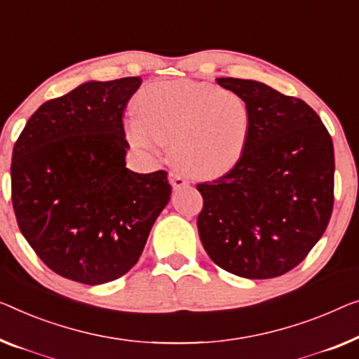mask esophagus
<instances>
[{"mask_svg":"<svg viewBox=\"0 0 359 359\" xmlns=\"http://www.w3.org/2000/svg\"><path fill=\"white\" fill-rule=\"evenodd\" d=\"M169 180H170V185L174 187V190H180L189 185V180L179 172H169Z\"/></svg>","mask_w":359,"mask_h":359,"instance_id":"obj_1","label":"esophagus"}]
</instances>
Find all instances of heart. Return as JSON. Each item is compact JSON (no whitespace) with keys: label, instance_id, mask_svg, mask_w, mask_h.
<instances>
[{"label":"heart","instance_id":"b5f03b06","mask_svg":"<svg viewBox=\"0 0 359 359\" xmlns=\"http://www.w3.org/2000/svg\"><path fill=\"white\" fill-rule=\"evenodd\" d=\"M138 111L124 122L127 142L151 156L165 143L174 164L200 177L226 172L242 158L253 119L240 93L191 80L149 85Z\"/></svg>","mask_w":359,"mask_h":359}]
</instances>
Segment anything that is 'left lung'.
<instances>
[{
	"label": "left lung",
	"mask_w": 359,
	"mask_h": 359,
	"mask_svg": "<svg viewBox=\"0 0 359 359\" xmlns=\"http://www.w3.org/2000/svg\"><path fill=\"white\" fill-rule=\"evenodd\" d=\"M243 96L251 130L242 158L203 196L198 233L210 258L247 279H272L306 258L334 208V145L303 100L245 79H217Z\"/></svg>",
	"instance_id": "left-lung-1"
}]
</instances>
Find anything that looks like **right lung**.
<instances>
[{"instance_id": "1", "label": "right lung", "mask_w": 359, "mask_h": 359, "mask_svg": "<svg viewBox=\"0 0 359 359\" xmlns=\"http://www.w3.org/2000/svg\"><path fill=\"white\" fill-rule=\"evenodd\" d=\"M140 77L85 82L36 109L15 142L11 191L19 229L66 279L100 285L137 264L170 200L165 170L126 168L122 116Z\"/></svg>"}]
</instances>
